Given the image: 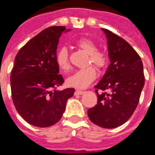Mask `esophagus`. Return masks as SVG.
<instances>
[{
    "mask_svg": "<svg viewBox=\"0 0 155 155\" xmlns=\"http://www.w3.org/2000/svg\"><path fill=\"white\" fill-rule=\"evenodd\" d=\"M82 94H84V91L80 90V89H76V90H75V92H74V94H76V95H81Z\"/></svg>",
    "mask_w": 155,
    "mask_h": 155,
    "instance_id": "1",
    "label": "esophagus"
}]
</instances>
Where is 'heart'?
I'll list each match as a JSON object with an SVG mask.
<instances>
[{"instance_id":"obj_1","label":"heart","mask_w":155,"mask_h":155,"mask_svg":"<svg viewBox=\"0 0 155 155\" xmlns=\"http://www.w3.org/2000/svg\"><path fill=\"white\" fill-rule=\"evenodd\" d=\"M76 46L89 55L87 65L92 63L98 70H102L107 63V56L102 51H98V48L92 40L89 38H81L76 42ZM56 62L60 70L66 71L70 68L68 50L66 47L58 49L56 54ZM97 77V72L93 66H87L78 70L66 79V84L69 86L84 89L92 84Z\"/></svg>"}]
</instances>
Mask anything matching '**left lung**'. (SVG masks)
<instances>
[{"instance_id":"8db88e82","label":"left lung","mask_w":155,"mask_h":155,"mask_svg":"<svg viewBox=\"0 0 155 155\" xmlns=\"http://www.w3.org/2000/svg\"><path fill=\"white\" fill-rule=\"evenodd\" d=\"M110 65L95 85L97 104L88 110L93 123L103 128H115L128 121L138 105L145 84L140 57L128 42L106 28ZM98 89L109 93L98 94Z\"/></svg>"}]
</instances>
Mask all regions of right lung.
<instances>
[{
    "label": "right lung",
    "instance_id": "add662e5",
    "mask_svg": "<svg viewBox=\"0 0 155 155\" xmlns=\"http://www.w3.org/2000/svg\"><path fill=\"white\" fill-rule=\"evenodd\" d=\"M64 26L46 28L17 53L10 75L11 95L17 112L29 124L48 127L60 121L74 89L57 90L64 82L56 54Z\"/></svg>",
    "mask_w": 155,
    "mask_h": 155
}]
</instances>
